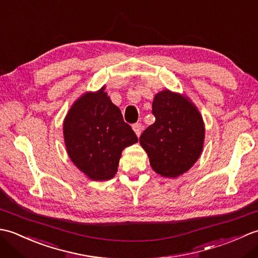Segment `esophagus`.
<instances>
[{
  "label": "esophagus",
  "mask_w": 258,
  "mask_h": 258,
  "mask_svg": "<svg viewBox=\"0 0 258 258\" xmlns=\"http://www.w3.org/2000/svg\"><path fill=\"white\" fill-rule=\"evenodd\" d=\"M133 130H134V132H135V134L138 135V136H140L141 135V132H142V125H141V123H135V124H133Z\"/></svg>",
  "instance_id": "1"
}]
</instances>
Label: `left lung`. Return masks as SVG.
<instances>
[{
    "label": "left lung",
    "instance_id": "1",
    "mask_svg": "<svg viewBox=\"0 0 258 258\" xmlns=\"http://www.w3.org/2000/svg\"><path fill=\"white\" fill-rule=\"evenodd\" d=\"M155 122L140 138L153 169L164 177H177L199 160L204 142V123L187 97L165 90L152 104Z\"/></svg>",
    "mask_w": 258,
    "mask_h": 258
}]
</instances>
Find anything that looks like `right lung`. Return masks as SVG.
<instances>
[{
	"label": "right lung",
	"instance_id": "right-lung-1",
	"mask_svg": "<svg viewBox=\"0 0 258 258\" xmlns=\"http://www.w3.org/2000/svg\"><path fill=\"white\" fill-rule=\"evenodd\" d=\"M104 89L80 97L63 125L70 158L93 180L112 178L122 151L139 141Z\"/></svg>",
	"mask_w": 258,
	"mask_h": 258
}]
</instances>
